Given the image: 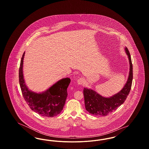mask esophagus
Masks as SVG:
<instances>
[{
	"label": "esophagus",
	"instance_id": "34e87169",
	"mask_svg": "<svg viewBox=\"0 0 149 149\" xmlns=\"http://www.w3.org/2000/svg\"><path fill=\"white\" fill-rule=\"evenodd\" d=\"M77 83L79 85H82L84 83V79L83 78H79L77 80Z\"/></svg>",
	"mask_w": 149,
	"mask_h": 149
}]
</instances>
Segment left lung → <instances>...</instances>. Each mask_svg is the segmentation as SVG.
Segmentation results:
<instances>
[{"instance_id": "8db88e82", "label": "left lung", "mask_w": 149, "mask_h": 149, "mask_svg": "<svg viewBox=\"0 0 149 149\" xmlns=\"http://www.w3.org/2000/svg\"><path fill=\"white\" fill-rule=\"evenodd\" d=\"M125 50L130 63V71L126 84L119 92L108 98L102 97L93 89L84 88L83 94L85 109L89 113L94 116H105L117 109L126 99L132 85L133 69L129 51L126 47Z\"/></svg>"}]
</instances>
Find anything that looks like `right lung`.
Wrapping results in <instances>:
<instances>
[{"label":"right lung","mask_w":149,"mask_h":149,"mask_svg":"<svg viewBox=\"0 0 149 149\" xmlns=\"http://www.w3.org/2000/svg\"><path fill=\"white\" fill-rule=\"evenodd\" d=\"M24 54L22 57L19 69V81L24 99L30 108L40 115L49 117L57 116L60 113L65 105L70 79L63 78L42 93L30 91L25 83L23 73Z\"/></svg>","instance_id":"obj_1"}]
</instances>
